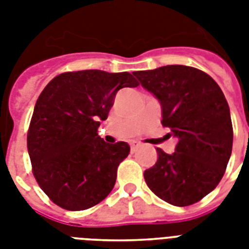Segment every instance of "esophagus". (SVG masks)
<instances>
[{"label": "esophagus", "mask_w": 249, "mask_h": 249, "mask_svg": "<svg viewBox=\"0 0 249 249\" xmlns=\"http://www.w3.org/2000/svg\"><path fill=\"white\" fill-rule=\"evenodd\" d=\"M138 146H140V143L137 142V141H132L130 142V150H132V152H134L138 148Z\"/></svg>", "instance_id": "1"}]
</instances>
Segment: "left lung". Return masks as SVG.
<instances>
[{"label":"left lung","instance_id":"obj_1","mask_svg":"<svg viewBox=\"0 0 249 249\" xmlns=\"http://www.w3.org/2000/svg\"><path fill=\"white\" fill-rule=\"evenodd\" d=\"M134 76L159 99L161 124L178 138L172 155L156 148L158 161L144 170V181L169 204H194L216 189L231 155L228 101L216 81L197 68L173 64Z\"/></svg>","mask_w":249,"mask_h":249}]
</instances>
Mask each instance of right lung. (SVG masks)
I'll use <instances>...</instances> for the list:
<instances>
[{"label": "right lung", "mask_w": 249, "mask_h": 249, "mask_svg": "<svg viewBox=\"0 0 249 249\" xmlns=\"http://www.w3.org/2000/svg\"><path fill=\"white\" fill-rule=\"evenodd\" d=\"M140 83L129 72H64L45 86L27 134L33 176L49 199L67 211H84L115 186L117 166L129 155L126 142L106 143L98 136L115 95Z\"/></svg>", "instance_id": "obj_1"}]
</instances>
